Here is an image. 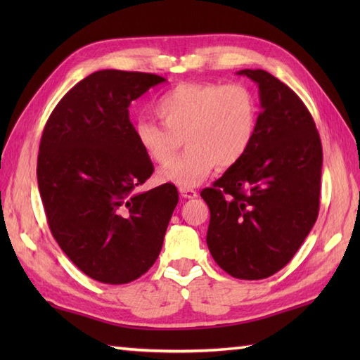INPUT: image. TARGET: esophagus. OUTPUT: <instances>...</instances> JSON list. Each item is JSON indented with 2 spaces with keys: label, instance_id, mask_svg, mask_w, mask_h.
Returning <instances> with one entry per match:
<instances>
[{
  "label": "esophagus",
  "instance_id": "esophagus-1",
  "mask_svg": "<svg viewBox=\"0 0 360 360\" xmlns=\"http://www.w3.org/2000/svg\"><path fill=\"white\" fill-rule=\"evenodd\" d=\"M181 196L186 198V200H193V198L198 196V192L193 188H179Z\"/></svg>",
  "mask_w": 360,
  "mask_h": 360
}]
</instances>
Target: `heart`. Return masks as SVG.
Returning a JSON list of instances; mask_svg holds the SVG:
<instances>
[{
    "instance_id": "obj_1",
    "label": "heart",
    "mask_w": 360,
    "mask_h": 360,
    "mask_svg": "<svg viewBox=\"0 0 360 360\" xmlns=\"http://www.w3.org/2000/svg\"><path fill=\"white\" fill-rule=\"evenodd\" d=\"M160 124L137 119L134 141L153 162L165 165L185 137L189 150L159 170L162 182L192 188L215 170L246 156L255 139L258 105L241 83H179L155 103Z\"/></svg>"
}]
</instances>
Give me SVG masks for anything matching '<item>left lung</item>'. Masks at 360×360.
<instances>
[{
  "label": "left lung",
  "mask_w": 360,
  "mask_h": 360,
  "mask_svg": "<svg viewBox=\"0 0 360 360\" xmlns=\"http://www.w3.org/2000/svg\"><path fill=\"white\" fill-rule=\"evenodd\" d=\"M236 74L257 83L262 111L246 156L201 192L210 210L205 241L229 275L262 280L292 259L316 223L323 153L292 89L263 70Z\"/></svg>",
  "instance_id": "8db88e82"
}]
</instances>
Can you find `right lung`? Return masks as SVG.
Masks as SVG:
<instances>
[{"label": "right lung", "mask_w": 360, "mask_h": 360, "mask_svg": "<svg viewBox=\"0 0 360 360\" xmlns=\"http://www.w3.org/2000/svg\"><path fill=\"white\" fill-rule=\"evenodd\" d=\"M162 82L147 72H93L43 129L37 179L51 232L82 272L108 285L155 264L178 204L173 184L136 192L153 164L134 141L128 106Z\"/></svg>", "instance_id": "obj_1"}]
</instances>
